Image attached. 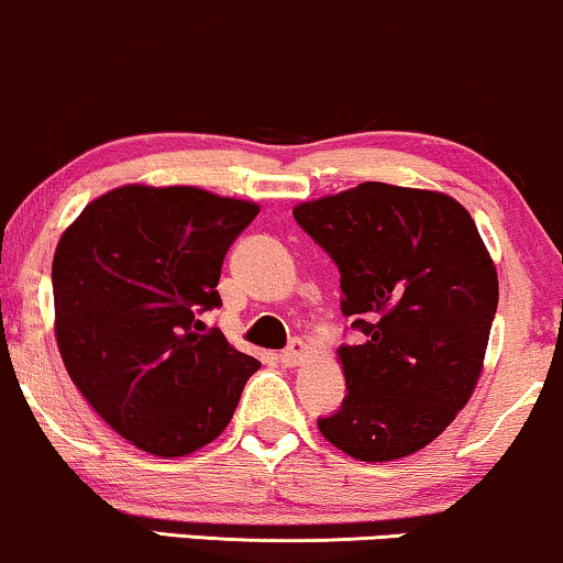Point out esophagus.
<instances>
[{
  "label": "esophagus",
  "instance_id": "esophagus-1",
  "mask_svg": "<svg viewBox=\"0 0 563 563\" xmlns=\"http://www.w3.org/2000/svg\"><path fill=\"white\" fill-rule=\"evenodd\" d=\"M306 353H309V347H306L301 340H294V343H290L286 351L277 355V358H280V364L286 366V368H294V366H298L306 358Z\"/></svg>",
  "mask_w": 563,
  "mask_h": 563
}]
</instances>
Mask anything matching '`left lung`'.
I'll list each match as a JSON object with an SVG mask.
<instances>
[{
	"label": "left lung",
	"instance_id": "8db88e82",
	"mask_svg": "<svg viewBox=\"0 0 563 563\" xmlns=\"http://www.w3.org/2000/svg\"><path fill=\"white\" fill-rule=\"evenodd\" d=\"M340 269L345 400L317 426L361 462L423 450L471 400L499 303L494 260L471 212L441 191L364 181L294 208Z\"/></svg>",
	"mask_w": 563,
	"mask_h": 563
}]
</instances>
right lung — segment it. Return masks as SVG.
I'll list each match as a JSON object with an SVG mask.
<instances>
[{
  "mask_svg": "<svg viewBox=\"0 0 563 563\" xmlns=\"http://www.w3.org/2000/svg\"><path fill=\"white\" fill-rule=\"evenodd\" d=\"M260 208L197 187L126 184L56 244L54 330L69 379L119 437L187 457L231 423L260 361L197 314L220 306L225 252Z\"/></svg>",
  "mask_w": 563,
  "mask_h": 563,
  "instance_id": "right-lung-1",
  "label": "right lung"
}]
</instances>
